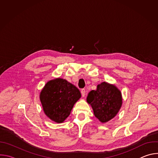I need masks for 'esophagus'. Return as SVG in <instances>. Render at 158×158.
Returning <instances> with one entry per match:
<instances>
[{
  "label": "esophagus",
  "mask_w": 158,
  "mask_h": 158,
  "mask_svg": "<svg viewBox=\"0 0 158 158\" xmlns=\"http://www.w3.org/2000/svg\"><path fill=\"white\" fill-rule=\"evenodd\" d=\"M81 95H82V97H84V96H85V90L84 89H82L81 90Z\"/></svg>",
  "instance_id": "obj_1"
}]
</instances>
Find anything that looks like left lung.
<instances>
[{
  "label": "left lung",
  "mask_w": 158,
  "mask_h": 158,
  "mask_svg": "<svg viewBox=\"0 0 158 158\" xmlns=\"http://www.w3.org/2000/svg\"><path fill=\"white\" fill-rule=\"evenodd\" d=\"M87 102L91 104L94 116L101 122L106 123L114 118L122 106V95L113 84L103 82L96 91L89 92Z\"/></svg>",
  "instance_id": "obj_1"
}]
</instances>
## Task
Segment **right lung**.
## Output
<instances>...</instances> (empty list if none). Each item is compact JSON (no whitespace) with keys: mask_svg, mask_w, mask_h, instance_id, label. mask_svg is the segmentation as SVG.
Instances as JSON below:
<instances>
[{"mask_svg":"<svg viewBox=\"0 0 158 158\" xmlns=\"http://www.w3.org/2000/svg\"><path fill=\"white\" fill-rule=\"evenodd\" d=\"M81 97L79 90L74 85L61 78L48 82L40 94L44 113L57 123H63L69 116Z\"/></svg>","mask_w":158,"mask_h":158,"instance_id":"1","label":"right lung"}]
</instances>
